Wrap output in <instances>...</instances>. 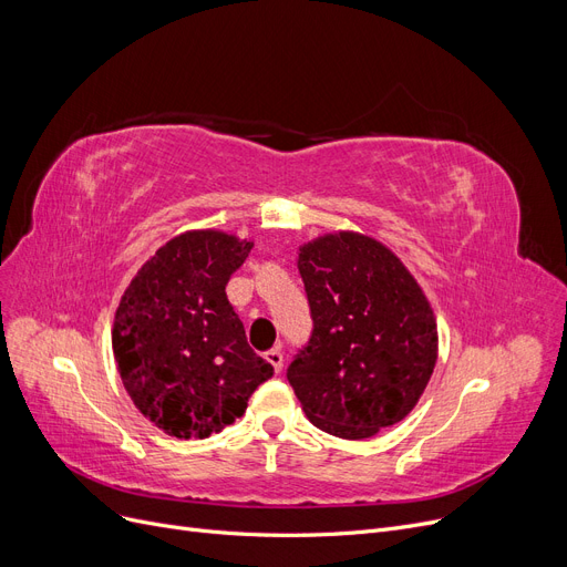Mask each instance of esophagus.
Segmentation results:
<instances>
[{"instance_id": "34e87169", "label": "esophagus", "mask_w": 567, "mask_h": 567, "mask_svg": "<svg viewBox=\"0 0 567 567\" xmlns=\"http://www.w3.org/2000/svg\"><path fill=\"white\" fill-rule=\"evenodd\" d=\"M265 360L272 364V369L279 373L281 371V367H284V355H281V350L279 348H272V350H267L265 353Z\"/></svg>"}]
</instances>
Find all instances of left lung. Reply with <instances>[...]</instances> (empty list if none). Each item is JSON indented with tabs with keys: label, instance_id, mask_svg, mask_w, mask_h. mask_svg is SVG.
<instances>
[{
	"label": "left lung",
	"instance_id": "8db88e82",
	"mask_svg": "<svg viewBox=\"0 0 567 567\" xmlns=\"http://www.w3.org/2000/svg\"><path fill=\"white\" fill-rule=\"evenodd\" d=\"M313 332L288 381L313 426L364 441L406 417L439 360L436 316L409 267L355 230L298 251Z\"/></svg>",
	"mask_w": 567,
	"mask_h": 567
}]
</instances>
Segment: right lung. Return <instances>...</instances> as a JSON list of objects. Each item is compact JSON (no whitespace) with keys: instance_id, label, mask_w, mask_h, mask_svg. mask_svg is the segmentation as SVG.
<instances>
[{"instance_id":"obj_1","label":"right lung","mask_w":567,"mask_h":567,"mask_svg":"<svg viewBox=\"0 0 567 567\" xmlns=\"http://www.w3.org/2000/svg\"><path fill=\"white\" fill-rule=\"evenodd\" d=\"M251 247L217 228L179 233L122 295L113 322L117 371L136 409L168 436L219 434L275 373L249 348L226 298Z\"/></svg>"}]
</instances>
